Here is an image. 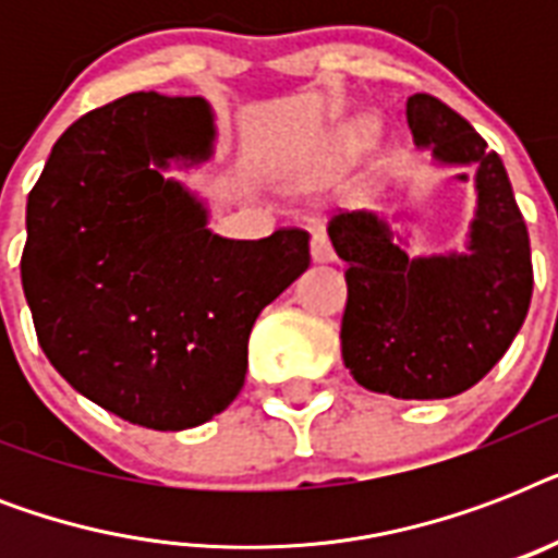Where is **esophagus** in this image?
Segmentation results:
<instances>
[{
  "instance_id": "1",
  "label": "esophagus",
  "mask_w": 558,
  "mask_h": 558,
  "mask_svg": "<svg viewBox=\"0 0 558 558\" xmlns=\"http://www.w3.org/2000/svg\"><path fill=\"white\" fill-rule=\"evenodd\" d=\"M310 254H313L315 263H330L332 257H336L330 236L324 234L322 228H318V231H313V240H310Z\"/></svg>"
}]
</instances>
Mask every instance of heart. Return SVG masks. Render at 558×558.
Masks as SVG:
<instances>
[{"label": "heart", "mask_w": 558, "mask_h": 558, "mask_svg": "<svg viewBox=\"0 0 558 558\" xmlns=\"http://www.w3.org/2000/svg\"><path fill=\"white\" fill-rule=\"evenodd\" d=\"M371 133H373V126L367 124V121H359V124L350 130V138H356V142H359V138H367Z\"/></svg>", "instance_id": "1"}]
</instances>
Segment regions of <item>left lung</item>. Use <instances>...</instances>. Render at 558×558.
Wrapping results in <instances>:
<instances>
[{"label":"left lung","instance_id":"8db88e82","mask_svg":"<svg viewBox=\"0 0 558 558\" xmlns=\"http://www.w3.org/2000/svg\"><path fill=\"white\" fill-rule=\"evenodd\" d=\"M405 116L437 165L475 168L466 252L414 257L381 214H336L327 234L348 263L341 356L362 388L446 399L484 379L527 318L530 236L501 156L466 118L432 95H411Z\"/></svg>","mask_w":558,"mask_h":558}]
</instances>
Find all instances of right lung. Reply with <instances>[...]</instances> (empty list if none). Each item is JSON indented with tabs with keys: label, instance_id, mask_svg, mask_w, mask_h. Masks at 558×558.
<instances>
[{
	"label": "right lung",
	"instance_id": "add662e5",
	"mask_svg": "<svg viewBox=\"0 0 558 558\" xmlns=\"http://www.w3.org/2000/svg\"><path fill=\"white\" fill-rule=\"evenodd\" d=\"M205 98L135 92L74 121L28 193L22 289L77 393L156 432L208 423L240 393L257 315L310 266V234L228 240L170 165L210 159Z\"/></svg>",
	"mask_w": 558,
	"mask_h": 558
}]
</instances>
